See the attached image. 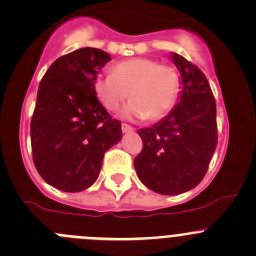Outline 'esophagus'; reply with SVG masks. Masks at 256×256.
<instances>
[{"label": "esophagus", "instance_id": "esophagus-1", "mask_svg": "<svg viewBox=\"0 0 256 256\" xmlns=\"http://www.w3.org/2000/svg\"><path fill=\"white\" fill-rule=\"evenodd\" d=\"M121 130H122L124 134H128V132H134L135 128H134L132 126L128 125V124H122V125H121Z\"/></svg>", "mask_w": 256, "mask_h": 256}]
</instances>
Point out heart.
<instances>
[{
    "label": "heart",
    "mask_w": 256,
    "mask_h": 256,
    "mask_svg": "<svg viewBox=\"0 0 256 256\" xmlns=\"http://www.w3.org/2000/svg\"><path fill=\"white\" fill-rule=\"evenodd\" d=\"M94 92L108 111H116L126 98L132 101L121 116L130 120L166 116L176 104L180 90V77L174 66L159 64L149 58H132L120 62L112 73L96 77Z\"/></svg>",
    "instance_id": "b5f03b06"
}]
</instances>
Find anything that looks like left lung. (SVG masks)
Returning a JSON list of instances; mask_svg holds the SVG:
<instances>
[{
    "instance_id": "8db88e82",
    "label": "left lung",
    "mask_w": 256,
    "mask_h": 256,
    "mask_svg": "<svg viewBox=\"0 0 256 256\" xmlns=\"http://www.w3.org/2000/svg\"><path fill=\"white\" fill-rule=\"evenodd\" d=\"M170 58L182 74L180 102L163 120L140 128L142 150L134 160L140 180L166 196L194 188L217 145L216 101L206 76L179 54Z\"/></svg>"
}]
</instances>
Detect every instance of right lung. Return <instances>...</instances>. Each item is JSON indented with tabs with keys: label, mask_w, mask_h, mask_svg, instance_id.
Segmentation results:
<instances>
[{
	"label": "right lung",
	"mask_w": 256,
	"mask_h": 256,
	"mask_svg": "<svg viewBox=\"0 0 256 256\" xmlns=\"http://www.w3.org/2000/svg\"><path fill=\"white\" fill-rule=\"evenodd\" d=\"M111 56L80 48L56 59L39 84L31 118L32 159L48 184L80 192L97 180L104 155L122 138L94 92L96 77Z\"/></svg>",
	"instance_id": "obj_1"
}]
</instances>
